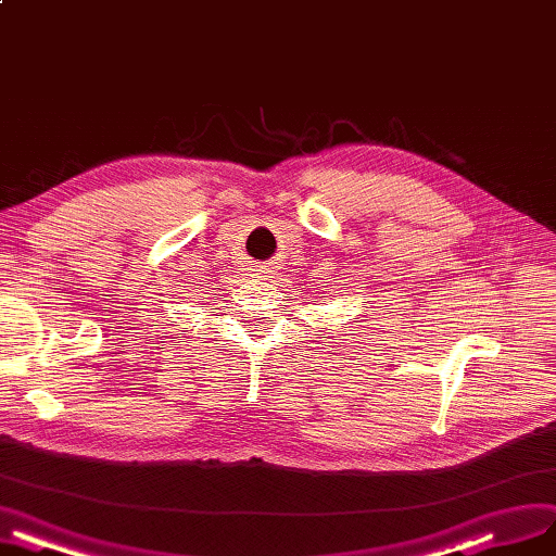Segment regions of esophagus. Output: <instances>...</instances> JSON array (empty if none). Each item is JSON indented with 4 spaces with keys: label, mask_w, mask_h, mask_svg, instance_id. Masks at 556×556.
I'll return each instance as SVG.
<instances>
[{
    "label": "esophagus",
    "mask_w": 556,
    "mask_h": 556,
    "mask_svg": "<svg viewBox=\"0 0 556 556\" xmlns=\"http://www.w3.org/2000/svg\"><path fill=\"white\" fill-rule=\"evenodd\" d=\"M251 271H253V276H255V278H264L266 274H269V266H266V264H255Z\"/></svg>",
    "instance_id": "34e87169"
}]
</instances>
